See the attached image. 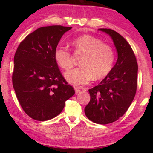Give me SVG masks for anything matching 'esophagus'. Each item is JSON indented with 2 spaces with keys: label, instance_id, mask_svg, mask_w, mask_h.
I'll use <instances>...</instances> for the list:
<instances>
[{
  "label": "esophagus",
  "instance_id": "34e87169",
  "mask_svg": "<svg viewBox=\"0 0 153 153\" xmlns=\"http://www.w3.org/2000/svg\"><path fill=\"white\" fill-rule=\"evenodd\" d=\"M74 88L75 90V93H78L81 89H83L81 87H78V86H74Z\"/></svg>",
  "mask_w": 153,
  "mask_h": 153
}]
</instances>
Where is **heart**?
<instances>
[{
	"label": "heart",
	"mask_w": 153,
	"mask_h": 153,
	"mask_svg": "<svg viewBox=\"0 0 153 153\" xmlns=\"http://www.w3.org/2000/svg\"><path fill=\"white\" fill-rule=\"evenodd\" d=\"M76 55L82 56L80 68L67 73L69 82L77 85L86 84L95 77L101 79L112 70L114 52L109 45L90 35H83L74 39L71 44ZM54 59L62 70L68 72L74 65L71 52L65 48L58 47L54 51Z\"/></svg>",
	"instance_id": "b5f03b06"
}]
</instances>
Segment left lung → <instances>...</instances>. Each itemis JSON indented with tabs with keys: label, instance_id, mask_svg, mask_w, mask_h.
<instances>
[{
	"label": "left lung",
	"instance_id": "8db88e82",
	"mask_svg": "<svg viewBox=\"0 0 153 153\" xmlns=\"http://www.w3.org/2000/svg\"><path fill=\"white\" fill-rule=\"evenodd\" d=\"M99 30L111 37L118 60L100 83L88 90L91 100L84 111L89 120L106 125L118 120L131 105L137 92L138 64L131 46L122 35L111 29Z\"/></svg>",
	"mask_w": 153,
	"mask_h": 153
}]
</instances>
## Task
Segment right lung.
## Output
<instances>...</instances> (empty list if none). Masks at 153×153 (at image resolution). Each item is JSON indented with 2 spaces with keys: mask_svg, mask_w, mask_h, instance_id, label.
I'll list each match as a JSON object with an SVG mask.
<instances>
[{
  "mask_svg": "<svg viewBox=\"0 0 153 153\" xmlns=\"http://www.w3.org/2000/svg\"><path fill=\"white\" fill-rule=\"evenodd\" d=\"M71 28L41 27L27 35L16 49L12 84L23 110L34 120L45 121L57 116L75 93L53 55L62 35Z\"/></svg>",
  "mask_w": 153,
  "mask_h": 153,
  "instance_id": "obj_1",
  "label": "right lung"
}]
</instances>
